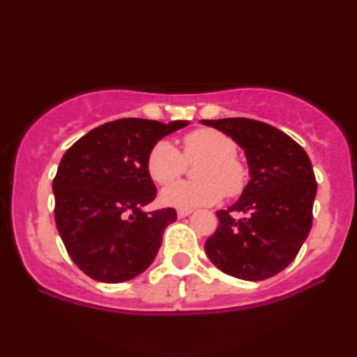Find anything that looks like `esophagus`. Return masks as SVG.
Returning <instances> with one entry per match:
<instances>
[{"label":"esophagus","instance_id":"esophagus-1","mask_svg":"<svg viewBox=\"0 0 357 357\" xmlns=\"http://www.w3.org/2000/svg\"><path fill=\"white\" fill-rule=\"evenodd\" d=\"M192 213V210H178V218H186Z\"/></svg>","mask_w":357,"mask_h":357}]
</instances>
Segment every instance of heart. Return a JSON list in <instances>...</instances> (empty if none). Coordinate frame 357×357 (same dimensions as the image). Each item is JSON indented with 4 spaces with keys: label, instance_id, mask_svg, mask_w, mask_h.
Segmentation results:
<instances>
[{
    "label": "heart",
    "instance_id": "b5f03b06",
    "mask_svg": "<svg viewBox=\"0 0 357 357\" xmlns=\"http://www.w3.org/2000/svg\"><path fill=\"white\" fill-rule=\"evenodd\" d=\"M236 142L221 130L202 127L183 137V153L173 142L158 141L151 147L146 169L159 186H167L185 172L188 164L200 165L199 182H182L166 188L161 202L179 210L211 206L223 198H236L248 186V166L236 155Z\"/></svg>",
    "mask_w": 357,
    "mask_h": 357
}]
</instances>
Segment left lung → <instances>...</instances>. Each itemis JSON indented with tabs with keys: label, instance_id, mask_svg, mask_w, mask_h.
Here are the masks:
<instances>
[{
	"label": "left lung",
	"instance_id": "obj_1",
	"mask_svg": "<svg viewBox=\"0 0 357 357\" xmlns=\"http://www.w3.org/2000/svg\"><path fill=\"white\" fill-rule=\"evenodd\" d=\"M203 124L243 147L252 178L238 202L216 211L218 228L204 252L221 272L241 280L277 275L297 257L312 227L317 181L309 155L292 137L265 122L230 117Z\"/></svg>",
	"mask_w": 357,
	"mask_h": 357
}]
</instances>
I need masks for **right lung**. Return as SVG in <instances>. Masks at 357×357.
<instances>
[{"label": "right lung", "mask_w": 357, "mask_h": 357, "mask_svg": "<svg viewBox=\"0 0 357 357\" xmlns=\"http://www.w3.org/2000/svg\"><path fill=\"white\" fill-rule=\"evenodd\" d=\"M188 126L117 119L80 137L53 178L55 223L73 264L105 284L137 277L153 264L174 208L151 213L155 186L146 159L159 139Z\"/></svg>", "instance_id": "add662e5"}]
</instances>
